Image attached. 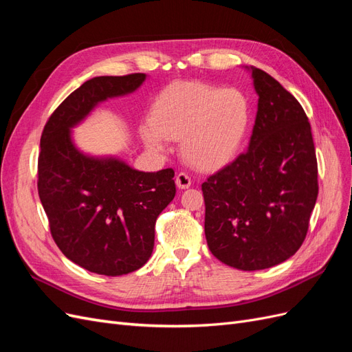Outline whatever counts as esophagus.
<instances>
[{"mask_svg": "<svg viewBox=\"0 0 352 352\" xmlns=\"http://www.w3.org/2000/svg\"><path fill=\"white\" fill-rule=\"evenodd\" d=\"M190 184H192V182H190V177L185 172H180L176 176V186L179 189H188L190 186Z\"/></svg>", "mask_w": 352, "mask_h": 352, "instance_id": "1", "label": "esophagus"}]
</instances>
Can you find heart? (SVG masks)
Listing matches in <instances>:
<instances>
[{
	"mask_svg": "<svg viewBox=\"0 0 352 352\" xmlns=\"http://www.w3.org/2000/svg\"><path fill=\"white\" fill-rule=\"evenodd\" d=\"M251 123V104L236 88L204 82L172 85L158 95L153 117L144 120L141 136L151 150L167 140H182L189 164L211 170L236 155Z\"/></svg>",
	"mask_w": 352,
	"mask_h": 352,
	"instance_id": "b5f03b06",
	"label": "heart"
}]
</instances>
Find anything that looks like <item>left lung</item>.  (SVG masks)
Instances as JSON below:
<instances>
[{"label":"left lung","mask_w":352,"mask_h":352,"mask_svg":"<svg viewBox=\"0 0 352 352\" xmlns=\"http://www.w3.org/2000/svg\"><path fill=\"white\" fill-rule=\"evenodd\" d=\"M248 150L202 184L206 239L217 260L263 270L300 250L318 194L311 126L301 104L257 67Z\"/></svg>","instance_id":"left-lung-1"}]
</instances>
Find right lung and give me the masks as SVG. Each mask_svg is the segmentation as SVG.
I'll list each match as a JSON object with an SVG mask.
<instances>
[{"instance_id": "add662e5", "label": "right lung", "mask_w": 352, "mask_h": 352, "mask_svg": "<svg viewBox=\"0 0 352 352\" xmlns=\"http://www.w3.org/2000/svg\"><path fill=\"white\" fill-rule=\"evenodd\" d=\"M146 74L98 76L63 101L41 136L38 192L52 239L80 267L132 273L151 257L157 217L176 195L173 168L145 173L116 157H92L72 140L97 105L141 87Z\"/></svg>"}]
</instances>
